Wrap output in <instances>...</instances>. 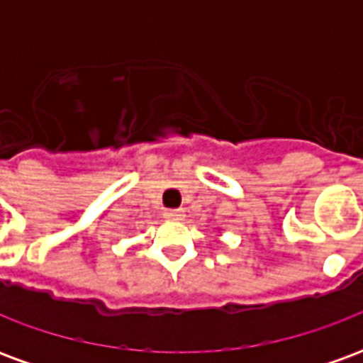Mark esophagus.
I'll return each mask as SVG.
<instances>
[{
	"label": "esophagus",
	"mask_w": 363,
	"mask_h": 363,
	"mask_svg": "<svg viewBox=\"0 0 363 363\" xmlns=\"http://www.w3.org/2000/svg\"><path fill=\"white\" fill-rule=\"evenodd\" d=\"M163 216H165L167 220H173V221H177V220H182V216H184V212H182V210H165V212H163Z\"/></svg>",
	"instance_id": "esophagus-1"
}]
</instances>
